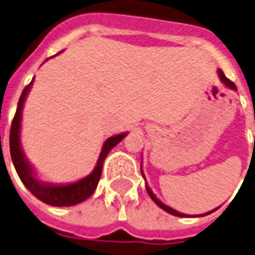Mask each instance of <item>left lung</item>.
I'll list each match as a JSON object with an SVG mask.
<instances>
[{
  "instance_id": "obj_1",
  "label": "left lung",
  "mask_w": 255,
  "mask_h": 255,
  "mask_svg": "<svg viewBox=\"0 0 255 255\" xmlns=\"http://www.w3.org/2000/svg\"><path fill=\"white\" fill-rule=\"evenodd\" d=\"M218 77H220V79H221V81H222V83H225V85L228 86V87L232 88V90H237L236 85H234L233 82L229 81V79H228V78L225 77V74L222 73V70H218ZM141 173H143V170H141ZM143 177H144V174H143ZM144 180H145V178H144ZM145 189H147L148 194H149V197H151L152 200H153V201H155L156 204H157V205H159L160 208H161V209H163V210H165V212H168V213H170V214H173V216H177V217H185V216H188V214L180 213V212H177V210L172 209V208L167 206V205H165V204H163V202L160 201L159 198H156V196L153 193H152V190L149 189V186H148L147 184H145ZM214 210H216V209H214ZM214 210H212V212H214ZM212 212H208V213L201 214V216H206V214H210V213H212Z\"/></svg>"
}]
</instances>
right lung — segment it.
Segmentation results:
<instances>
[{
	"mask_svg": "<svg viewBox=\"0 0 255 255\" xmlns=\"http://www.w3.org/2000/svg\"><path fill=\"white\" fill-rule=\"evenodd\" d=\"M34 81V79H33ZM33 81L30 82L29 85L23 88L21 94V98L18 100L17 111L14 115V119L11 122V127H10V137H9V145H10V155L13 160L14 168L17 170L18 176L23 182V185L31 192V193L45 202L47 205L51 206H71L77 205L79 202L87 200L94 190L98 186V182L100 180V174H102V167H103V161L108 152L111 151L112 148L115 147L116 144L120 143L124 139V136L127 133H120V135L111 136L110 139L106 140L103 145V149L100 152L99 160L96 164L95 169L92 170L91 174H88L87 177L82 178L79 181L69 184V185H51V184H45V182L39 181L38 178L34 177L33 169L27 163L23 152L21 148V141H19V128H21V116H22V108L25 103L27 92L30 91Z\"/></svg>",
	"mask_w": 255,
	"mask_h": 255,
	"instance_id": "right-lung-1",
	"label": "right lung"
}]
</instances>
